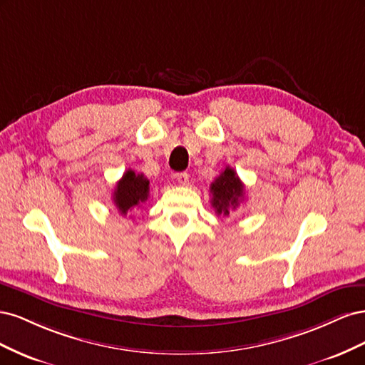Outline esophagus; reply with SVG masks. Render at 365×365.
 Returning <instances> with one entry per match:
<instances>
[{"label": "esophagus", "mask_w": 365, "mask_h": 365, "mask_svg": "<svg viewBox=\"0 0 365 365\" xmlns=\"http://www.w3.org/2000/svg\"><path fill=\"white\" fill-rule=\"evenodd\" d=\"M176 181H178L181 185H187L189 184V173H185V172L176 173Z\"/></svg>", "instance_id": "esophagus-1"}]
</instances>
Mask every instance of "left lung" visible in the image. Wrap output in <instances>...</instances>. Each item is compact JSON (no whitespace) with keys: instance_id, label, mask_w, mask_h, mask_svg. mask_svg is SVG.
<instances>
[{"instance_id":"1","label":"left lung","mask_w":365,"mask_h":365,"mask_svg":"<svg viewBox=\"0 0 365 365\" xmlns=\"http://www.w3.org/2000/svg\"><path fill=\"white\" fill-rule=\"evenodd\" d=\"M210 193L216 213L228 216L230 210H236L239 202L244 200L245 189L236 172L227 168L210 185Z\"/></svg>"}]
</instances>
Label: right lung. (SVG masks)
Returning a JSON list of instances; mask_svg holds the SVG:
<instances>
[{
	"instance_id": "right-lung-1",
	"label": "right lung",
	"mask_w": 365,
	"mask_h": 365,
	"mask_svg": "<svg viewBox=\"0 0 365 365\" xmlns=\"http://www.w3.org/2000/svg\"><path fill=\"white\" fill-rule=\"evenodd\" d=\"M149 197V180L143 173H135L132 169L126 170L114 189L113 201L118 212L126 216L134 212Z\"/></svg>"
}]
</instances>
